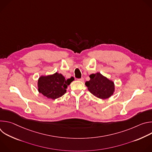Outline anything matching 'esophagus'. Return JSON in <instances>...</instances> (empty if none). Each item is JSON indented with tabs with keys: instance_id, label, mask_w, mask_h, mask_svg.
I'll use <instances>...</instances> for the list:
<instances>
[{
	"instance_id": "34e87169",
	"label": "esophagus",
	"mask_w": 152,
	"mask_h": 152,
	"mask_svg": "<svg viewBox=\"0 0 152 152\" xmlns=\"http://www.w3.org/2000/svg\"><path fill=\"white\" fill-rule=\"evenodd\" d=\"M77 80H79V81H82V82H83V81H84V79H83V77H81V78H80V79H78Z\"/></svg>"
}]
</instances>
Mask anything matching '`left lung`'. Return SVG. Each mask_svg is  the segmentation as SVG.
Instances as JSON below:
<instances>
[{"label":"left lung","instance_id":"left-lung-1","mask_svg":"<svg viewBox=\"0 0 152 152\" xmlns=\"http://www.w3.org/2000/svg\"><path fill=\"white\" fill-rule=\"evenodd\" d=\"M90 77V80L85 82V85L94 96L101 99H106L113 94L115 91L113 81L108 79L100 73L91 74Z\"/></svg>","mask_w":152,"mask_h":152}]
</instances>
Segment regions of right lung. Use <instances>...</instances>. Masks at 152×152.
Masks as SVG:
<instances>
[{"instance_id": "add662e5", "label": "right lung", "mask_w": 152, "mask_h": 152, "mask_svg": "<svg viewBox=\"0 0 152 152\" xmlns=\"http://www.w3.org/2000/svg\"><path fill=\"white\" fill-rule=\"evenodd\" d=\"M74 77L66 80L62 75L55 73L51 75L41 76L38 80V90L39 93L49 99L55 100L66 93V89Z\"/></svg>"}]
</instances>
